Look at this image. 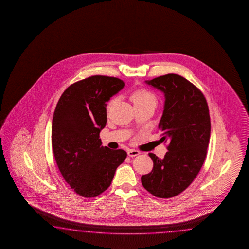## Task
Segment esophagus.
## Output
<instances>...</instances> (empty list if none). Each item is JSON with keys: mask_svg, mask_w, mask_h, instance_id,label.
I'll return each instance as SVG.
<instances>
[{"mask_svg": "<svg viewBox=\"0 0 249 249\" xmlns=\"http://www.w3.org/2000/svg\"><path fill=\"white\" fill-rule=\"evenodd\" d=\"M128 156L130 157H135L138 156V155H139L140 154V152L139 151H138V150H134V149H131V150H129L128 151Z\"/></svg>", "mask_w": 249, "mask_h": 249, "instance_id": "esophagus-1", "label": "esophagus"}]
</instances>
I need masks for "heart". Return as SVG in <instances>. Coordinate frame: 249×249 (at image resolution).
<instances>
[{
    "instance_id": "heart-1",
    "label": "heart",
    "mask_w": 249,
    "mask_h": 249,
    "mask_svg": "<svg viewBox=\"0 0 249 249\" xmlns=\"http://www.w3.org/2000/svg\"><path fill=\"white\" fill-rule=\"evenodd\" d=\"M130 100L132 102L134 108H139L142 106H155L157 105V97L155 94L150 89L145 88H139L130 94ZM117 100L116 97L110 99L107 105V110H110L115 102Z\"/></svg>"
}]
</instances>
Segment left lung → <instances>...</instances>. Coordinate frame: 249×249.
<instances>
[{"instance_id":"left-lung-1","label":"left lung","mask_w":249,"mask_h":249,"mask_svg":"<svg viewBox=\"0 0 249 249\" xmlns=\"http://www.w3.org/2000/svg\"><path fill=\"white\" fill-rule=\"evenodd\" d=\"M145 83L164 92L159 129L161 142L169 144L163 159L149 153L153 168L141 182L155 197L173 198L191 185L206 160L211 132L209 109L199 89L179 75L167 74Z\"/></svg>"}]
</instances>
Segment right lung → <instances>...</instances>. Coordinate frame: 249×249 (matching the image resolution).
<instances>
[{
  "label": "right lung",
  "instance_id": "right-lung-1",
  "mask_svg": "<svg viewBox=\"0 0 249 249\" xmlns=\"http://www.w3.org/2000/svg\"><path fill=\"white\" fill-rule=\"evenodd\" d=\"M124 82L92 76L69 86L60 97L52 120L51 142L64 180L76 194L94 198L111 184L125 151L102 146L99 133L106 125V102Z\"/></svg>",
  "mask_w": 249,
  "mask_h": 249
}]
</instances>
